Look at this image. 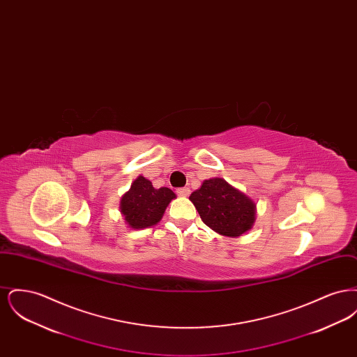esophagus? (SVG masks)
I'll return each mask as SVG.
<instances>
[{
  "instance_id": "1",
  "label": "esophagus",
  "mask_w": 357,
  "mask_h": 357,
  "mask_svg": "<svg viewBox=\"0 0 357 357\" xmlns=\"http://www.w3.org/2000/svg\"><path fill=\"white\" fill-rule=\"evenodd\" d=\"M188 194H190V188H188V187L176 188V195H178V197H187Z\"/></svg>"
}]
</instances>
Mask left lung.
<instances>
[{
    "instance_id": "1",
    "label": "left lung",
    "mask_w": 357,
    "mask_h": 357,
    "mask_svg": "<svg viewBox=\"0 0 357 357\" xmlns=\"http://www.w3.org/2000/svg\"><path fill=\"white\" fill-rule=\"evenodd\" d=\"M204 225L215 233L236 238L253 227L255 204L222 178H211L190 195Z\"/></svg>"
}]
</instances>
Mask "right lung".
<instances>
[{"label": "right lung", "mask_w": 357, "mask_h": 357, "mask_svg": "<svg viewBox=\"0 0 357 357\" xmlns=\"http://www.w3.org/2000/svg\"><path fill=\"white\" fill-rule=\"evenodd\" d=\"M175 197L169 187L155 188L149 179L139 175L121 197L120 213L131 229H146L162 220L166 207Z\"/></svg>", "instance_id": "add662e5"}]
</instances>
